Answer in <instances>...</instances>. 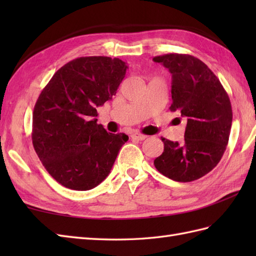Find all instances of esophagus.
<instances>
[{
	"instance_id": "obj_1",
	"label": "esophagus",
	"mask_w": 256,
	"mask_h": 256,
	"mask_svg": "<svg viewBox=\"0 0 256 256\" xmlns=\"http://www.w3.org/2000/svg\"><path fill=\"white\" fill-rule=\"evenodd\" d=\"M131 138H132L133 140H145L148 136H146V135H144V134H140V133H133V134L131 135Z\"/></svg>"
}]
</instances>
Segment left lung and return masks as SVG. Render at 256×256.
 Masks as SVG:
<instances>
[{
  "label": "left lung",
  "instance_id": "left-lung-1",
  "mask_svg": "<svg viewBox=\"0 0 256 256\" xmlns=\"http://www.w3.org/2000/svg\"><path fill=\"white\" fill-rule=\"evenodd\" d=\"M172 74L170 111L187 118L184 140L162 138L164 152L156 170L175 182H189L218 165L229 142L232 108L220 80L200 59L182 54L154 57Z\"/></svg>",
  "mask_w": 256,
  "mask_h": 256
}]
</instances>
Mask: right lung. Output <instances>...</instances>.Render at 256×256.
Returning <instances> with one entry per match:
<instances>
[{
  "label": "right lung",
  "mask_w": 256,
  "mask_h": 256,
  "mask_svg": "<svg viewBox=\"0 0 256 256\" xmlns=\"http://www.w3.org/2000/svg\"><path fill=\"white\" fill-rule=\"evenodd\" d=\"M126 64L104 56L80 57L52 76L32 112V140L50 175L66 188L90 190L110 174L128 140L98 124L96 108L116 96Z\"/></svg>",
  "instance_id": "obj_1"
}]
</instances>
